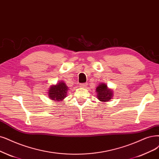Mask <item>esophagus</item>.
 <instances>
[{"label": "esophagus", "instance_id": "1", "mask_svg": "<svg viewBox=\"0 0 159 159\" xmlns=\"http://www.w3.org/2000/svg\"><path fill=\"white\" fill-rule=\"evenodd\" d=\"M87 83H80L79 84V86L81 87V88H86V86H87Z\"/></svg>", "mask_w": 159, "mask_h": 159}]
</instances>
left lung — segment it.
<instances>
[{
    "label": "left lung",
    "instance_id": "left-lung-1",
    "mask_svg": "<svg viewBox=\"0 0 159 159\" xmlns=\"http://www.w3.org/2000/svg\"><path fill=\"white\" fill-rule=\"evenodd\" d=\"M96 92L98 93V98L103 102H108L113 96V92L108 89L107 85L104 83L100 84L96 88Z\"/></svg>",
    "mask_w": 159,
    "mask_h": 159
}]
</instances>
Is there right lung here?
I'll return each instance as SVG.
<instances>
[{
  "instance_id": "right-lung-1",
  "label": "right lung",
  "mask_w": 159,
  "mask_h": 159,
  "mask_svg": "<svg viewBox=\"0 0 159 159\" xmlns=\"http://www.w3.org/2000/svg\"><path fill=\"white\" fill-rule=\"evenodd\" d=\"M68 87L63 82H60L55 86H52L48 90L50 99L54 101H61L66 97Z\"/></svg>"
}]
</instances>
